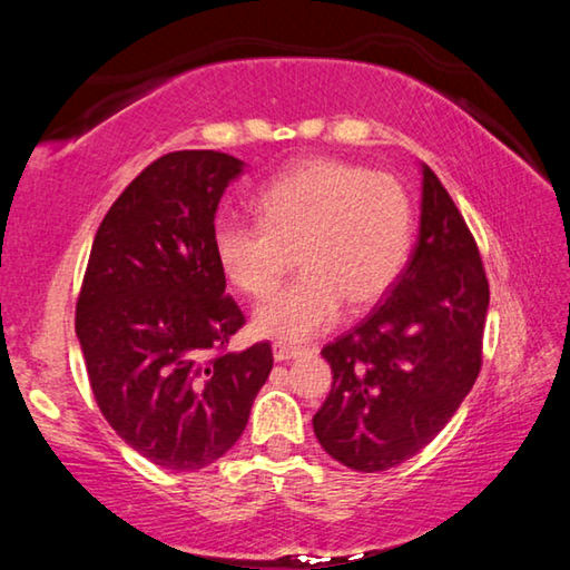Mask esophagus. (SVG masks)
I'll use <instances>...</instances> for the list:
<instances>
[{
    "label": "esophagus",
    "mask_w": 570,
    "mask_h": 570,
    "mask_svg": "<svg viewBox=\"0 0 570 570\" xmlns=\"http://www.w3.org/2000/svg\"><path fill=\"white\" fill-rule=\"evenodd\" d=\"M272 350H274V360L276 362H288V360H294V356L302 354V346L288 344V342H274Z\"/></svg>",
    "instance_id": "34e87169"
}]
</instances>
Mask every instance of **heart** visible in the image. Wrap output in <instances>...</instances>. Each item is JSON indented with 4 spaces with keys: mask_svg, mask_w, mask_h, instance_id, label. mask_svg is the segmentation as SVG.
I'll use <instances>...</instances> for the list:
<instances>
[{
    "mask_svg": "<svg viewBox=\"0 0 570 570\" xmlns=\"http://www.w3.org/2000/svg\"><path fill=\"white\" fill-rule=\"evenodd\" d=\"M258 224L220 218L214 250L228 284L264 298L292 254L302 276L256 308L254 330L304 342L340 320L344 302L364 308L390 292L412 248L414 210L407 188L342 160H308L256 193Z\"/></svg>",
    "mask_w": 570,
    "mask_h": 570,
    "instance_id": "obj_1",
    "label": "heart"
}]
</instances>
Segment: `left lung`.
I'll return each mask as SVG.
<instances>
[{"label":"left lung","instance_id":"8db88e82","mask_svg":"<svg viewBox=\"0 0 570 570\" xmlns=\"http://www.w3.org/2000/svg\"><path fill=\"white\" fill-rule=\"evenodd\" d=\"M490 286L475 236L422 166L420 238L370 316L326 344L332 392L314 435L342 465L390 470L430 445L475 384Z\"/></svg>","mask_w":570,"mask_h":570}]
</instances>
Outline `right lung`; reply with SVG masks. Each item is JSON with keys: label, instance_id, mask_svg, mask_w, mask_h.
Wrapping results in <instances>:
<instances>
[{"label": "right lung", "instance_id": "add662e5", "mask_svg": "<svg viewBox=\"0 0 570 570\" xmlns=\"http://www.w3.org/2000/svg\"><path fill=\"white\" fill-rule=\"evenodd\" d=\"M244 163L160 156L95 234L75 332L110 428L158 468L190 472L236 445L274 366L272 344L228 352L246 316L214 250L218 200Z\"/></svg>", "mask_w": 570, "mask_h": 570}]
</instances>
